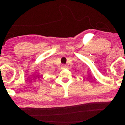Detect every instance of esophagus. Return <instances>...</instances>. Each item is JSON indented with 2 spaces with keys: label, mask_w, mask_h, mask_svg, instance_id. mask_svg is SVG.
<instances>
[{
  "label": "esophagus",
  "mask_w": 125,
  "mask_h": 125,
  "mask_svg": "<svg viewBox=\"0 0 125 125\" xmlns=\"http://www.w3.org/2000/svg\"><path fill=\"white\" fill-rule=\"evenodd\" d=\"M66 68V64H62V66H61V69H62V70Z\"/></svg>",
  "instance_id": "esophagus-1"
}]
</instances>
